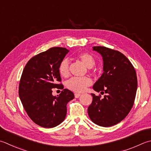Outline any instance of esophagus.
<instances>
[{"label":"esophagus","instance_id":"34e87169","mask_svg":"<svg viewBox=\"0 0 151 151\" xmlns=\"http://www.w3.org/2000/svg\"><path fill=\"white\" fill-rule=\"evenodd\" d=\"M81 96V93H75V97H76V98H78V97Z\"/></svg>","mask_w":151,"mask_h":151}]
</instances>
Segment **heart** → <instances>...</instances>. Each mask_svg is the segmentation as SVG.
Returning a JSON list of instances; mask_svg holds the SVG:
<instances>
[{
	"instance_id": "1",
	"label": "heart",
	"mask_w": 151,
	"mask_h": 151,
	"mask_svg": "<svg viewBox=\"0 0 151 151\" xmlns=\"http://www.w3.org/2000/svg\"><path fill=\"white\" fill-rule=\"evenodd\" d=\"M78 60H81L88 68H91L95 65V59L88 52L80 53L76 55ZM59 73L63 77H67L69 75V61L67 59L61 61L59 65ZM91 84V80L88 77L72 78L67 81V87L68 89L74 92L81 93L86 90L87 87Z\"/></svg>"
}]
</instances>
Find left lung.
<instances>
[{"mask_svg":"<svg viewBox=\"0 0 151 151\" xmlns=\"http://www.w3.org/2000/svg\"><path fill=\"white\" fill-rule=\"evenodd\" d=\"M101 55L103 73L93 84V90L107 93L103 98L93 97L88 113L93 123L103 127L114 126L128 114L134 105L137 88L136 72L131 62L117 50L105 46H93Z\"/></svg>","mask_w":151,"mask_h":151,"instance_id":"1","label":"left lung"}]
</instances>
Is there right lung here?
<instances>
[{
    "mask_svg": "<svg viewBox=\"0 0 151 151\" xmlns=\"http://www.w3.org/2000/svg\"><path fill=\"white\" fill-rule=\"evenodd\" d=\"M69 51L54 47L41 52L29 60L23 70L19 85V96L29 118L43 128L58 126L65 119L67 104L75 95L64 89L59 65ZM53 88L63 90L57 97Z\"/></svg>",
    "mask_w": 151,
    "mask_h": 151,
    "instance_id": "add662e5",
    "label": "right lung"
}]
</instances>
